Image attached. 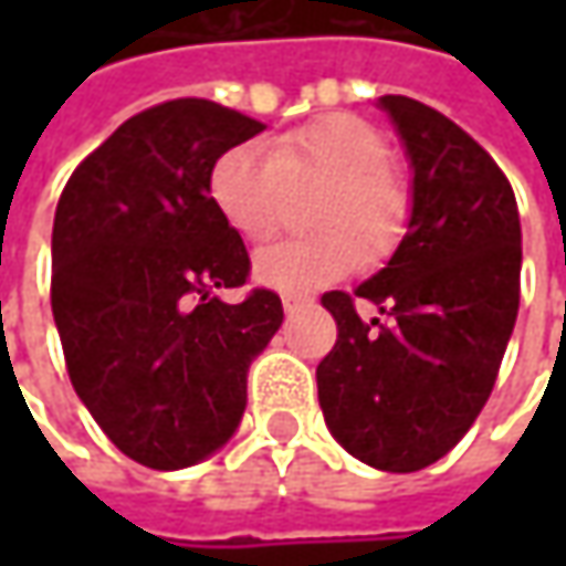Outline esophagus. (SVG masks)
I'll return each mask as SVG.
<instances>
[{
    "label": "esophagus",
    "mask_w": 566,
    "mask_h": 566,
    "mask_svg": "<svg viewBox=\"0 0 566 566\" xmlns=\"http://www.w3.org/2000/svg\"><path fill=\"white\" fill-rule=\"evenodd\" d=\"M308 302H312V298H295V295H286V298H283V312H286V315H295V312H298V308H305Z\"/></svg>",
    "instance_id": "obj_1"
}]
</instances>
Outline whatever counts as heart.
<instances>
[{"mask_svg":"<svg viewBox=\"0 0 566 566\" xmlns=\"http://www.w3.org/2000/svg\"><path fill=\"white\" fill-rule=\"evenodd\" d=\"M387 144L375 125L331 113L273 138L235 144L210 166V201L235 235L258 245L280 229L290 188L324 186L305 242H283L254 258L258 286L280 295L327 290L361 264L384 258L400 242L409 198L384 166Z\"/></svg>","mask_w":566,"mask_h":566,"instance_id":"obj_1","label":"heart"}]
</instances>
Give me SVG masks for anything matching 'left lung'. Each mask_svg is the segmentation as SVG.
<instances>
[{"label": "left lung", "instance_id": "obj_1", "mask_svg": "<svg viewBox=\"0 0 566 566\" xmlns=\"http://www.w3.org/2000/svg\"><path fill=\"white\" fill-rule=\"evenodd\" d=\"M412 169L409 223L387 268L321 302L337 346L317 365L324 422L346 453L416 472L460 444L489 402L520 308V210L489 154L419 99L387 94ZM387 322H361L355 298Z\"/></svg>", "mask_w": 566, "mask_h": 566}]
</instances>
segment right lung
Instances as JSON below:
<instances>
[{"label":"right lung","mask_w":566,"mask_h":566,"mask_svg":"<svg viewBox=\"0 0 566 566\" xmlns=\"http://www.w3.org/2000/svg\"><path fill=\"white\" fill-rule=\"evenodd\" d=\"M264 132L210 99L150 106L77 166L53 220V317L72 387L125 457L186 469L242 422L249 368L283 324L242 286L249 251L210 201L217 157Z\"/></svg>","instance_id":"add662e5"}]
</instances>
